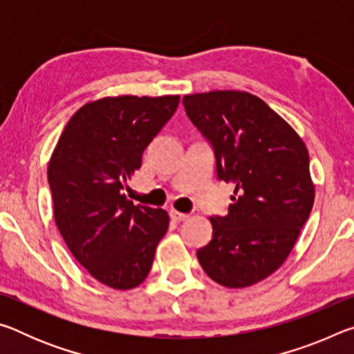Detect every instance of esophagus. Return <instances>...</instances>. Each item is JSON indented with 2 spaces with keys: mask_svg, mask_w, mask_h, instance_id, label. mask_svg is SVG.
<instances>
[{
  "mask_svg": "<svg viewBox=\"0 0 354 354\" xmlns=\"http://www.w3.org/2000/svg\"><path fill=\"white\" fill-rule=\"evenodd\" d=\"M170 217L173 221H184L189 218L187 214H183V212H178V211H171L170 212Z\"/></svg>",
  "mask_w": 354,
  "mask_h": 354,
  "instance_id": "obj_1",
  "label": "esophagus"
}]
</instances>
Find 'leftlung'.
<instances>
[{"label":"left lung","instance_id":"left-lung-1","mask_svg":"<svg viewBox=\"0 0 354 354\" xmlns=\"http://www.w3.org/2000/svg\"><path fill=\"white\" fill-rule=\"evenodd\" d=\"M185 113L211 143L220 181L236 185L212 239L196 251L203 270L231 289L253 286L290 254L314 205L309 154L293 128L248 92L185 95Z\"/></svg>","mask_w":354,"mask_h":354}]
</instances>
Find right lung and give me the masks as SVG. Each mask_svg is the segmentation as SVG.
<instances>
[{
	"label": "right lung",
	"mask_w": 354,
	"mask_h": 354,
	"mask_svg": "<svg viewBox=\"0 0 354 354\" xmlns=\"http://www.w3.org/2000/svg\"><path fill=\"white\" fill-rule=\"evenodd\" d=\"M179 104L167 97H107L77 109L48 164L57 230L76 261L118 290L139 286L169 230L164 209L134 205L127 181Z\"/></svg>",
	"instance_id": "obj_1"
}]
</instances>
